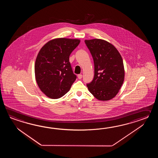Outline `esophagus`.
Masks as SVG:
<instances>
[{
	"label": "esophagus",
	"instance_id": "34e87169",
	"mask_svg": "<svg viewBox=\"0 0 158 158\" xmlns=\"http://www.w3.org/2000/svg\"><path fill=\"white\" fill-rule=\"evenodd\" d=\"M78 79H81L82 77V75L81 74H78Z\"/></svg>",
	"mask_w": 158,
	"mask_h": 158
}]
</instances>
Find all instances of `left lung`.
I'll return each instance as SVG.
<instances>
[{
    "label": "left lung",
    "instance_id": "8db88e82",
    "mask_svg": "<svg viewBox=\"0 0 158 158\" xmlns=\"http://www.w3.org/2000/svg\"><path fill=\"white\" fill-rule=\"evenodd\" d=\"M94 63V77L86 84L91 94L98 100L108 101L114 97L124 79L123 61L118 50L106 40H85Z\"/></svg>",
    "mask_w": 158,
    "mask_h": 158
}]
</instances>
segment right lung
<instances>
[{
  "label": "right lung",
  "mask_w": 158,
  "mask_h": 158,
  "mask_svg": "<svg viewBox=\"0 0 158 158\" xmlns=\"http://www.w3.org/2000/svg\"><path fill=\"white\" fill-rule=\"evenodd\" d=\"M80 42L78 40L57 38L44 44L35 63L37 84L48 97L57 99L69 90L77 76L73 73L69 56Z\"/></svg>",
  "instance_id": "add662e5"
}]
</instances>
